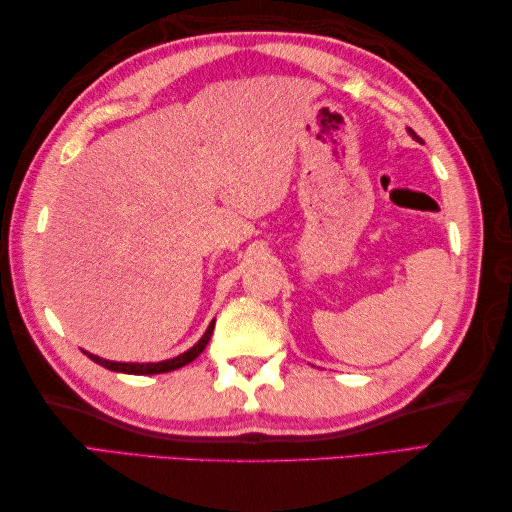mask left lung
Segmentation results:
<instances>
[{"label":"left lung","mask_w":512,"mask_h":512,"mask_svg":"<svg viewBox=\"0 0 512 512\" xmlns=\"http://www.w3.org/2000/svg\"><path fill=\"white\" fill-rule=\"evenodd\" d=\"M407 132H409V136H413L416 140H420V136H416V132H413V129H407Z\"/></svg>","instance_id":"8db88e82"}]
</instances>
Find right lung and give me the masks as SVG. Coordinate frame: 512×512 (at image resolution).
I'll return each instance as SVG.
<instances>
[{
  "mask_svg": "<svg viewBox=\"0 0 512 512\" xmlns=\"http://www.w3.org/2000/svg\"><path fill=\"white\" fill-rule=\"evenodd\" d=\"M213 328H215V319L211 321L209 328H206L202 339H200L198 343H195V345L191 347V350H187V352L176 356V358H167V361H160V363H116V361H105V358L94 356V354H90V352H85V354H88L94 363H99V365H103V367H107V369H112V372L136 374V376L165 374V372H173V369H180V367H184V365H189L191 361H195V358H198V356L204 352L206 343H209L211 334H213Z\"/></svg>",
  "mask_w": 512,
  "mask_h": 512,
  "instance_id": "1",
  "label": "right lung"
}]
</instances>
